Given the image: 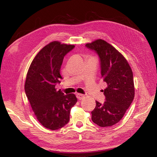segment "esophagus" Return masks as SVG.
I'll return each mask as SVG.
<instances>
[{"mask_svg":"<svg viewBox=\"0 0 157 157\" xmlns=\"http://www.w3.org/2000/svg\"><path fill=\"white\" fill-rule=\"evenodd\" d=\"M77 98L78 99H82L84 98V95L81 94H77Z\"/></svg>","mask_w":157,"mask_h":157,"instance_id":"esophagus-1","label":"esophagus"}]
</instances>
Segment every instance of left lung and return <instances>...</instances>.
I'll return each mask as SVG.
<instances>
[{
  "label": "left lung",
  "mask_w": 157,
  "mask_h": 157,
  "mask_svg": "<svg viewBox=\"0 0 157 157\" xmlns=\"http://www.w3.org/2000/svg\"><path fill=\"white\" fill-rule=\"evenodd\" d=\"M86 46L98 55L101 78L107 84L102 90L105 101L103 103L96 101L92 120L101 127L111 126L122 119L134 98L132 71L124 57L106 41L98 39Z\"/></svg>",
  "instance_id": "1"
}]
</instances>
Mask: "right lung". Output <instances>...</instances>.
<instances>
[{
  "label": "right lung",
  "mask_w": 157,
  "mask_h": 157,
  "mask_svg": "<svg viewBox=\"0 0 157 157\" xmlns=\"http://www.w3.org/2000/svg\"><path fill=\"white\" fill-rule=\"evenodd\" d=\"M74 45L54 41L42 48L33 59L27 74L25 92L33 112L40 124L55 130L67 124L71 109L77 101L73 94L57 91L62 79L60 69L64 56Z\"/></svg>",
  "instance_id": "1"
}]
</instances>
